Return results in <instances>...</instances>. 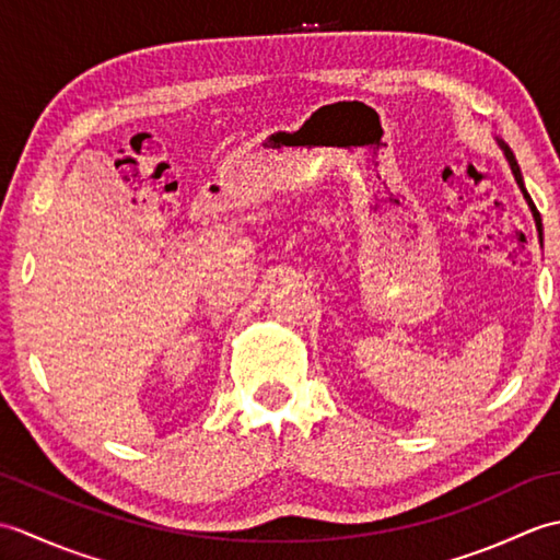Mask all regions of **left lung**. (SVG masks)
I'll list each match as a JSON object with an SVG mask.
<instances>
[{
    "label": "left lung",
    "mask_w": 560,
    "mask_h": 560,
    "mask_svg": "<svg viewBox=\"0 0 560 560\" xmlns=\"http://www.w3.org/2000/svg\"><path fill=\"white\" fill-rule=\"evenodd\" d=\"M498 144H501V149H503V153H505V159H508V163H510V171H513V175H515V180H517V185H520V189H522V195H525V199H527V205H529V209H532V217H534V223H537V231L541 233V217H539V211H537V207H534V201H532V197L527 195V189H525V183H522V173H520V165H517V161H515V156H513V151H510L503 141H498Z\"/></svg>",
    "instance_id": "left-lung-1"
}]
</instances>
